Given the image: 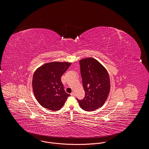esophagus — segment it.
<instances>
[{"label":"esophagus","instance_id":"obj_1","mask_svg":"<svg viewBox=\"0 0 149 149\" xmlns=\"http://www.w3.org/2000/svg\"><path fill=\"white\" fill-rule=\"evenodd\" d=\"M70 95H71V96H74L75 95V94H74V93H73V92H72L71 94H70Z\"/></svg>","mask_w":149,"mask_h":149}]
</instances>
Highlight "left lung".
Listing matches in <instances>:
<instances>
[{"label":"left lung","instance_id":"1","mask_svg":"<svg viewBox=\"0 0 149 149\" xmlns=\"http://www.w3.org/2000/svg\"><path fill=\"white\" fill-rule=\"evenodd\" d=\"M85 97L79 100V105L86 111H93L102 107L110 91L108 72L97 60L91 58L79 61Z\"/></svg>","mask_w":149,"mask_h":149}]
</instances>
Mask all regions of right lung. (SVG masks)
I'll list each match as a JSON object with an SVG mask.
<instances>
[{
  "label": "right lung",
  "mask_w": 149,
  "mask_h": 149,
  "mask_svg": "<svg viewBox=\"0 0 149 149\" xmlns=\"http://www.w3.org/2000/svg\"><path fill=\"white\" fill-rule=\"evenodd\" d=\"M71 63L53 62L44 64L34 73L32 85L34 95L43 107L59 110L70 94L64 90L61 77Z\"/></svg>",
  "instance_id": "right-lung-1"
}]
</instances>
